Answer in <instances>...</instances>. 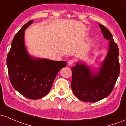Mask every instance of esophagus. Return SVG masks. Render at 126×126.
Masks as SVG:
<instances>
[{"mask_svg":"<svg viewBox=\"0 0 126 126\" xmlns=\"http://www.w3.org/2000/svg\"><path fill=\"white\" fill-rule=\"evenodd\" d=\"M73 63H74V61L72 60V59H71V60H70L68 62V65L71 66L73 64Z\"/></svg>","mask_w":126,"mask_h":126,"instance_id":"esophagus-1","label":"esophagus"}]
</instances>
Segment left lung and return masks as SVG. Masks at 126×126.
<instances>
[{"instance_id":"obj_1","label":"left lung","mask_w":126,"mask_h":126,"mask_svg":"<svg viewBox=\"0 0 126 126\" xmlns=\"http://www.w3.org/2000/svg\"><path fill=\"white\" fill-rule=\"evenodd\" d=\"M104 37L109 40L108 53L98 72L90 70L83 63L77 62L71 68V88L79 99L95 102L105 98L111 93L120 74L119 50L112 34L105 27L99 24Z\"/></svg>"}]
</instances>
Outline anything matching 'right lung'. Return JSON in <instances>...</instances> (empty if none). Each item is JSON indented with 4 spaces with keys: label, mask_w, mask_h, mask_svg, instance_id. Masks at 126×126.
Wrapping results in <instances>:
<instances>
[{
    "label": "right lung",
    "mask_w": 126,
    "mask_h": 126,
    "mask_svg": "<svg viewBox=\"0 0 126 126\" xmlns=\"http://www.w3.org/2000/svg\"><path fill=\"white\" fill-rule=\"evenodd\" d=\"M33 22L30 21L15 34L7 56L10 81L15 90L30 99L42 98L50 92L59 70L65 61L34 58L28 53L24 43L25 30Z\"/></svg>",
    "instance_id": "1"
}]
</instances>
